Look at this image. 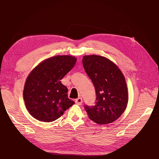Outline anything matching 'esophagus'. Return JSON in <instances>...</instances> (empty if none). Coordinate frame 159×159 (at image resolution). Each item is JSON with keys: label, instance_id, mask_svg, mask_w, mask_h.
Listing matches in <instances>:
<instances>
[{"label": "esophagus", "instance_id": "34e87169", "mask_svg": "<svg viewBox=\"0 0 159 159\" xmlns=\"http://www.w3.org/2000/svg\"><path fill=\"white\" fill-rule=\"evenodd\" d=\"M75 102H76V103L77 104H79V105H80V104H81L82 102H83L82 98H78L77 99H76Z\"/></svg>", "mask_w": 159, "mask_h": 159}]
</instances>
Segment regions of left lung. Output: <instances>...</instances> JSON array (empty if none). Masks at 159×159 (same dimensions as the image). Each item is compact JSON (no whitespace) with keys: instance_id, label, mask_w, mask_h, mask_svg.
<instances>
[{"instance_id":"1","label":"left lung","mask_w":159,"mask_h":159,"mask_svg":"<svg viewBox=\"0 0 159 159\" xmlns=\"http://www.w3.org/2000/svg\"><path fill=\"white\" fill-rule=\"evenodd\" d=\"M83 65L96 94L95 105H84L89 117L99 124L116 121L124 112L128 100L122 72L116 64L102 56H84Z\"/></svg>"}]
</instances>
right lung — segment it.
Segmentation results:
<instances>
[{"label":"right lung","instance_id":"1","mask_svg":"<svg viewBox=\"0 0 159 159\" xmlns=\"http://www.w3.org/2000/svg\"><path fill=\"white\" fill-rule=\"evenodd\" d=\"M76 62L75 57L57 55L40 63L26 80L23 97L26 109L35 119L50 122L63 116L74 102L61 82Z\"/></svg>","mask_w":159,"mask_h":159}]
</instances>
